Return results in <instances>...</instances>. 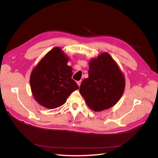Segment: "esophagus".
<instances>
[{"label": "esophagus", "instance_id": "34e87169", "mask_svg": "<svg viewBox=\"0 0 158 158\" xmlns=\"http://www.w3.org/2000/svg\"><path fill=\"white\" fill-rule=\"evenodd\" d=\"M77 85L79 86H80L81 85V81H77Z\"/></svg>", "mask_w": 158, "mask_h": 158}]
</instances>
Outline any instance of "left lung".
<instances>
[{
    "label": "left lung",
    "mask_w": 158,
    "mask_h": 158,
    "mask_svg": "<svg viewBox=\"0 0 158 158\" xmlns=\"http://www.w3.org/2000/svg\"><path fill=\"white\" fill-rule=\"evenodd\" d=\"M125 86L119 66L108 53L103 52L89 61L88 77L82 81L79 92L90 109L102 111L118 102Z\"/></svg>",
    "instance_id": "obj_1"
}]
</instances>
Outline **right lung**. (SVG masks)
<instances>
[{
  "label": "right lung",
  "mask_w": 158,
  "mask_h": 158,
  "mask_svg": "<svg viewBox=\"0 0 158 158\" xmlns=\"http://www.w3.org/2000/svg\"><path fill=\"white\" fill-rule=\"evenodd\" d=\"M69 58L60 47L47 52L32 70L30 85L37 102L48 109L63 105L79 86L72 79V69L67 65Z\"/></svg>",
  "instance_id": "add662e5"
}]
</instances>
